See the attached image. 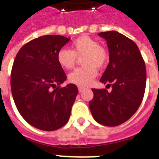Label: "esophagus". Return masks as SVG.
<instances>
[{
	"label": "esophagus",
	"instance_id": "34e87169",
	"mask_svg": "<svg viewBox=\"0 0 159 159\" xmlns=\"http://www.w3.org/2000/svg\"><path fill=\"white\" fill-rule=\"evenodd\" d=\"M85 90L84 87H78V91H79V92H83Z\"/></svg>",
	"mask_w": 159,
	"mask_h": 159
}]
</instances>
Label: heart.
<instances>
[{
  "instance_id": "b5f03b06",
  "label": "heart",
  "mask_w": 159,
  "mask_h": 159,
  "mask_svg": "<svg viewBox=\"0 0 159 159\" xmlns=\"http://www.w3.org/2000/svg\"><path fill=\"white\" fill-rule=\"evenodd\" d=\"M81 59L82 67L75 69L68 75V81L79 87H87L97 75V68H102L108 61V53L99 45L96 39L87 35L76 39L71 44V50L61 48L57 53V61L63 69L73 68L77 57Z\"/></svg>"
}]
</instances>
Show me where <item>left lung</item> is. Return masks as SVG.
I'll return each mask as SVG.
<instances>
[{"label": "left lung", "instance_id": "obj_1", "mask_svg": "<svg viewBox=\"0 0 159 159\" xmlns=\"http://www.w3.org/2000/svg\"><path fill=\"white\" fill-rule=\"evenodd\" d=\"M109 49V64L100 82L111 87L92 89L94 97L89 107L95 120L106 126H117L135 113L143 101L146 68L138 46L117 31L98 34Z\"/></svg>", "mask_w": 159, "mask_h": 159}]
</instances>
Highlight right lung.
<instances>
[{"instance_id":"obj_1","label":"right lung","mask_w":159,"mask_h":159,"mask_svg":"<svg viewBox=\"0 0 159 159\" xmlns=\"http://www.w3.org/2000/svg\"><path fill=\"white\" fill-rule=\"evenodd\" d=\"M69 40L61 35L41 36L25 43L14 61L11 87L16 108L41 130L65 125L78 93L74 84L59 87L67 76L57 63V53Z\"/></svg>"}]
</instances>
